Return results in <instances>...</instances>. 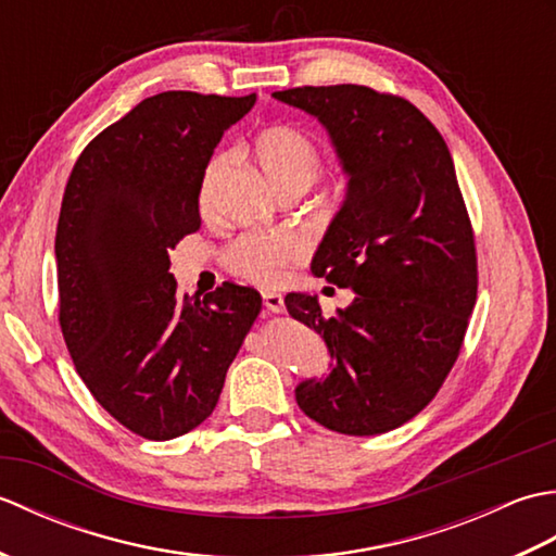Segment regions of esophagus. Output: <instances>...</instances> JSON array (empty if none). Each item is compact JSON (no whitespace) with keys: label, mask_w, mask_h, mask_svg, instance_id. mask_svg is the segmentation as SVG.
<instances>
[{"label":"esophagus","mask_w":556,"mask_h":556,"mask_svg":"<svg viewBox=\"0 0 556 556\" xmlns=\"http://www.w3.org/2000/svg\"><path fill=\"white\" fill-rule=\"evenodd\" d=\"M263 303H265V308L269 313H281V311H285V299H281V293H277V291H265L263 293Z\"/></svg>","instance_id":"1"}]
</instances>
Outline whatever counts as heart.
Instances as JSON below:
<instances>
[{
    "label": "heart",
    "instance_id": "b5f03b06",
    "mask_svg": "<svg viewBox=\"0 0 556 556\" xmlns=\"http://www.w3.org/2000/svg\"><path fill=\"white\" fill-rule=\"evenodd\" d=\"M255 160L265 172L267 181L275 191L285 188H308L320 174V152H317L311 136L293 126L265 128L255 140ZM227 157H215L210 162L203 200H207L210 188L217 176L227 167ZM311 245L301 233H245L229 245L227 267L236 277L253 281L260 287H275L285 281L289 267L303 263L308 257Z\"/></svg>",
    "mask_w": 556,
    "mask_h": 556
}]
</instances>
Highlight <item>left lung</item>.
I'll use <instances>...</instances> for the list:
<instances>
[{
    "label": "left lung",
    "instance_id": "1",
    "mask_svg": "<svg viewBox=\"0 0 556 556\" xmlns=\"http://www.w3.org/2000/svg\"><path fill=\"white\" fill-rule=\"evenodd\" d=\"M271 98L325 126L349 176L313 275L351 289L325 317L317 296L287 311L325 339L329 372L296 387L305 416L341 434H382L430 404L464 344L478 293L470 219L440 131L404 98L365 86H303Z\"/></svg>",
    "mask_w": 556,
    "mask_h": 556
}]
</instances>
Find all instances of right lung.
Listing matches in <instances>:
<instances>
[{
  "mask_svg": "<svg viewBox=\"0 0 556 556\" xmlns=\"http://www.w3.org/2000/svg\"><path fill=\"white\" fill-rule=\"evenodd\" d=\"M245 98L167 90L80 152L56 224L59 325L98 404L146 440H174L217 406L260 313L255 289L179 299L169 253L200 229L198 195Z\"/></svg>",
  "mask_w": 556,
  "mask_h": 556,
  "instance_id": "obj_1",
  "label": "right lung"
}]
</instances>
